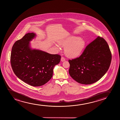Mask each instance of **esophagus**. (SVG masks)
Wrapping results in <instances>:
<instances>
[{"instance_id": "esophagus-1", "label": "esophagus", "mask_w": 120, "mask_h": 120, "mask_svg": "<svg viewBox=\"0 0 120 120\" xmlns=\"http://www.w3.org/2000/svg\"><path fill=\"white\" fill-rule=\"evenodd\" d=\"M65 60H66V59H65L64 57H61V61L62 62L64 61H65Z\"/></svg>"}]
</instances>
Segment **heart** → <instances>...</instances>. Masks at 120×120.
I'll list each match as a JSON object with an SVG mask.
<instances>
[{
	"label": "heart",
	"instance_id": "obj_1",
	"mask_svg": "<svg viewBox=\"0 0 120 120\" xmlns=\"http://www.w3.org/2000/svg\"><path fill=\"white\" fill-rule=\"evenodd\" d=\"M59 44L65 48L66 55L71 58L77 57L83 51L86 45L84 40L80 36H71L59 42Z\"/></svg>",
	"mask_w": 120,
	"mask_h": 120
}]
</instances>
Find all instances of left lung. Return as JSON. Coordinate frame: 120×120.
I'll return each mask as SVG.
<instances>
[{
  "label": "left lung",
  "mask_w": 120,
  "mask_h": 120,
  "mask_svg": "<svg viewBox=\"0 0 120 120\" xmlns=\"http://www.w3.org/2000/svg\"><path fill=\"white\" fill-rule=\"evenodd\" d=\"M112 58L107 42L98 36L86 47L79 57L69 60V74L80 84H93L100 80L108 70Z\"/></svg>",
  "instance_id": "1"
}]
</instances>
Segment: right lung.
Wrapping results in <instances>:
<instances>
[{"instance_id":"obj_1","label":"right lung","mask_w":120,"mask_h":120,"mask_svg":"<svg viewBox=\"0 0 120 120\" xmlns=\"http://www.w3.org/2000/svg\"><path fill=\"white\" fill-rule=\"evenodd\" d=\"M36 36L35 33H27L14 43L11 64L13 72L20 79L30 85L39 86L51 79L54 67L59 64L61 56L31 49L30 42Z\"/></svg>"}]
</instances>
